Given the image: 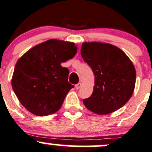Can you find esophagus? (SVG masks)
<instances>
[{"label": "esophagus", "instance_id": "esophagus-1", "mask_svg": "<svg viewBox=\"0 0 152 152\" xmlns=\"http://www.w3.org/2000/svg\"><path fill=\"white\" fill-rule=\"evenodd\" d=\"M81 86H82V84H81V83H77V84H76V85H75V88H76L77 90L80 89V88Z\"/></svg>", "mask_w": 152, "mask_h": 152}]
</instances>
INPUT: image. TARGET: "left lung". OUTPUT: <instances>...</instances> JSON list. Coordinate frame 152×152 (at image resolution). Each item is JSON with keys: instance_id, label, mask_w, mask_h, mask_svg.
Instances as JSON below:
<instances>
[{"instance_id": "left-lung-1", "label": "left lung", "mask_w": 152, "mask_h": 152, "mask_svg": "<svg viewBox=\"0 0 152 152\" xmlns=\"http://www.w3.org/2000/svg\"><path fill=\"white\" fill-rule=\"evenodd\" d=\"M80 51L95 75L93 94L83 100L86 108L104 115L123 107L135 86L136 72L131 60L118 47L101 42H84Z\"/></svg>"}]
</instances>
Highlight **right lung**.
I'll use <instances>...</instances> for the list:
<instances>
[{
    "label": "right lung",
    "instance_id": "add662e5",
    "mask_svg": "<svg viewBox=\"0 0 152 152\" xmlns=\"http://www.w3.org/2000/svg\"><path fill=\"white\" fill-rule=\"evenodd\" d=\"M77 47L72 42L50 39L32 47L18 59L11 86L22 105L37 116H47L61 108L74 87L69 70L61 64L72 58Z\"/></svg>",
    "mask_w": 152,
    "mask_h": 152
}]
</instances>
